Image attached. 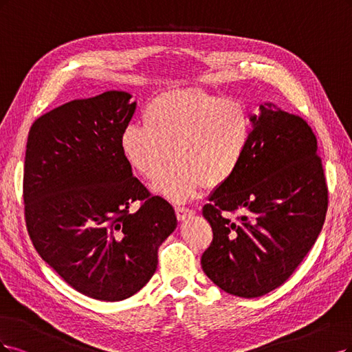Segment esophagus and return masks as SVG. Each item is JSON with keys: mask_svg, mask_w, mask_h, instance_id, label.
<instances>
[{"mask_svg": "<svg viewBox=\"0 0 352 352\" xmlns=\"http://www.w3.org/2000/svg\"><path fill=\"white\" fill-rule=\"evenodd\" d=\"M175 213H177V218L178 221H186L187 218H190L192 214V210L188 208H175Z\"/></svg>", "mask_w": 352, "mask_h": 352, "instance_id": "1", "label": "esophagus"}]
</instances>
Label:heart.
I'll return each mask as SVG.
<instances>
[{
	"instance_id": "b5f03b06",
	"label": "heart",
	"mask_w": 352,
	"mask_h": 352,
	"mask_svg": "<svg viewBox=\"0 0 352 352\" xmlns=\"http://www.w3.org/2000/svg\"><path fill=\"white\" fill-rule=\"evenodd\" d=\"M143 126L122 130L120 147L135 174L153 178L161 196L183 203L199 190L219 188L236 175L250 149L254 122L240 102L200 90L179 89L153 98L143 111Z\"/></svg>"
}]
</instances>
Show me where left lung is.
I'll list each match as a JSON object with an SVG mask.
<instances>
[{
  "mask_svg": "<svg viewBox=\"0 0 352 352\" xmlns=\"http://www.w3.org/2000/svg\"><path fill=\"white\" fill-rule=\"evenodd\" d=\"M252 117L253 140L243 165L203 206L213 231L203 272L243 298L262 297L292 275L327 210L326 178L309 124L272 102Z\"/></svg>",
  "mask_w": 352,
  "mask_h": 352,
  "instance_id": "obj_1",
  "label": "left lung"
}]
</instances>
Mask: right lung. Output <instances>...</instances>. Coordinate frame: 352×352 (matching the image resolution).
Listing matches in <instances>:
<instances>
[{
	"label": "right lung",
	"instance_id": "right-lung-1",
	"mask_svg": "<svg viewBox=\"0 0 352 352\" xmlns=\"http://www.w3.org/2000/svg\"><path fill=\"white\" fill-rule=\"evenodd\" d=\"M109 90L55 108L32 124L23 199L30 240L70 287L121 301L153 276L157 248L177 228L173 206L133 177L120 138L135 111ZM139 199L140 209L130 212Z\"/></svg>",
	"mask_w": 352,
	"mask_h": 352
}]
</instances>
